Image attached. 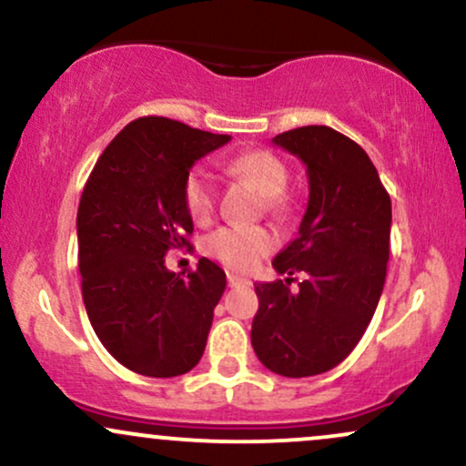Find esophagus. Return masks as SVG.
Masks as SVG:
<instances>
[{"instance_id": "esophagus-1", "label": "esophagus", "mask_w": 466, "mask_h": 466, "mask_svg": "<svg viewBox=\"0 0 466 466\" xmlns=\"http://www.w3.org/2000/svg\"><path fill=\"white\" fill-rule=\"evenodd\" d=\"M228 285L229 287H248V285H251V282L245 280V278H240V276L228 274Z\"/></svg>"}]
</instances>
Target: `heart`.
Returning <instances> with one entry per match:
<instances>
[{
	"mask_svg": "<svg viewBox=\"0 0 466 466\" xmlns=\"http://www.w3.org/2000/svg\"><path fill=\"white\" fill-rule=\"evenodd\" d=\"M228 170L237 177L248 179L260 195L265 197V206L271 212L280 215L289 208L285 197L289 170L280 157L269 151H248L229 159ZM217 190L212 175L206 168L197 166L186 175L184 203L190 218L195 223H208L215 215ZM276 248V237L271 229L254 228H221L208 238L206 249L212 258L223 263L229 269L249 271Z\"/></svg>",
	"mask_w": 466,
	"mask_h": 466,
	"instance_id": "b5f03b06",
	"label": "heart"
}]
</instances>
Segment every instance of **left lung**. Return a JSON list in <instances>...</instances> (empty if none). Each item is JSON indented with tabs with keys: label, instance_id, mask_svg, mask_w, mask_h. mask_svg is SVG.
Masks as SVG:
<instances>
[{
	"label": "left lung",
	"instance_id": "obj_1",
	"mask_svg": "<svg viewBox=\"0 0 466 466\" xmlns=\"http://www.w3.org/2000/svg\"><path fill=\"white\" fill-rule=\"evenodd\" d=\"M307 166L309 203L298 237L274 258L285 282H258L251 346L282 377L322 374L350 355L381 298L392 203L366 151L330 127L274 137ZM296 270L307 279L288 289Z\"/></svg>",
	"mask_w": 466,
	"mask_h": 466
}]
</instances>
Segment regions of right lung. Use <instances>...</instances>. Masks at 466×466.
I'll use <instances>...</instances> for the list:
<instances>
[{"instance_id":"obj_1","label":"right lung","mask_w":466,"mask_h":466,"mask_svg":"<svg viewBox=\"0 0 466 466\" xmlns=\"http://www.w3.org/2000/svg\"><path fill=\"white\" fill-rule=\"evenodd\" d=\"M229 142L184 122H129L96 162L78 203V269L87 318L103 346L144 377H177L206 350L226 271L201 258L188 280L166 269L190 248L184 181L192 164Z\"/></svg>"}]
</instances>
